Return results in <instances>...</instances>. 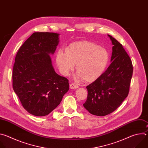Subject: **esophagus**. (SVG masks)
I'll return each mask as SVG.
<instances>
[{
	"label": "esophagus",
	"mask_w": 148,
	"mask_h": 148,
	"mask_svg": "<svg viewBox=\"0 0 148 148\" xmlns=\"http://www.w3.org/2000/svg\"><path fill=\"white\" fill-rule=\"evenodd\" d=\"M70 87V88L71 89H77V88H78L79 87L78 85H77V84H74V83L73 84H71Z\"/></svg>",
	"instance_id": "1"
}]
</instances>
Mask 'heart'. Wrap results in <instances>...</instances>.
<instances>
[{
  "instance_id": "1",
  "label": "heart",
  "mask_w": 148,
  "mask_h": 148,
  "mask_svg": "<svg viewBox=\"0 0 148 148\" xmlns=\"http://www.w3.org/2000/svg\"><path fill=\"white\" fill-rule=\"evenodd\" d=\"M110 61L108 51L92 42L82 41L70 45L66 52L60 50L56 56V63L60 72L68 76L76 64L78 76L86 81L99 77Z\"/></svg>"
}]
</instances>
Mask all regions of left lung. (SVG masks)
Here are the masks:
<instances>
[{
	"mask_svg": "<svg viewBox=\"0 0 148 148\" xmlns=\"http://www.w3.org/2000/svg\"><path fill=\"white\" fill-rule=\"evenodd\" d=\"M111 64L95 81L87 86V98L83 104L90 114L105 116L114 112L127 97L133 73L132 61L122 45L110 35Z\"/></svg>",
	"mask_w": 148,
	"mask_h": 148,
	"instance_id": "left-lung-1",
	"label": "left lung"
}]
</instances>
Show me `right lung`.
Segmentation results:
<instances>
[{
  "label": "right lung",
  "instance_id": "right-lung-1",
  "mask_svg": "<svg viewBox=\"0 0 148 148\" xmlns=\"http://www.w3.org/2000/svg\"><path fill=\"white\" fill-rule=\"evenodd\" d=\"M58 43V33L35 32L15 57L13 88L23 108L34 116L49 114L69 90V79L55 72L50 56Z\"/></svg>",
  "mask_w": 148,
  "mask_h": 148
}]
</instances>
